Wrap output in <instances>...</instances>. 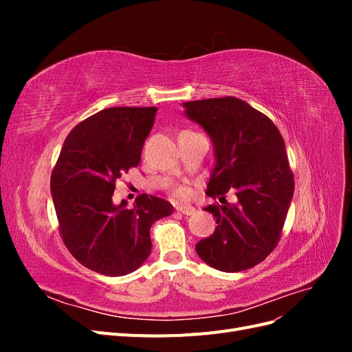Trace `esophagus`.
Instances as JSON below:
<instances>
[{"mask_svg":"<svg viewBox=\"0 0 352 352\" xmlns=\"http://www.w3.org/2000/svg\"><path fill=\"white\" fill-rule=\"evenodd\" d=\"M176 210L179 212H182V214H185V216H192L195 212V208L192 206H188V204H179L176 207Z\"/></svg>","mask_w":352,"mask_h":352,"instance_id":"1","label":"esophagus"}]
</instances>
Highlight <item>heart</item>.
<instances>
[{
    "label": "heart",
    "mask_w": 352,
    "mask_h": 352,
    "mask_svg": "<svg viewBox=\"0 0 352 352\" xmlns=\"http://www.w3.org/2000/svg\"><path fill=\"white\" fill-rule=\"evenodd\" d=\"M173 194L177 197V198H185L188 195V188L186 186H176L173 189Z\"/></svg>",
    "instance_id": "1"
}]
</instances>
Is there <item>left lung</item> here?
Masks as SVG:
<instances>
[{"instance_id": "obj_1", "label": "left lung", "mask_w": 352, "mask_h": 352, "mask_svg": "<svg viewBox=\"0 0 352 352\" xmlns=\"http://www.w3.org/2000/svg\"><path fill=\"white\" fill-rule=\"evenodd\" d=\"M184 107L214 144L207 195L221 202L204 208L217 226L195 245L197 254L220 272L251 269L279 243L294 195L283 138L267 116L235 97L189 101ZM229 190L236 205L226 201Z\"/></svg>"}]
</instances>
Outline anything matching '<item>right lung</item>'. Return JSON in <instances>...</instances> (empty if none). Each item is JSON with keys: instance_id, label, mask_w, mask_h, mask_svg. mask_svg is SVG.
I'll use <instances>...</instances> for the list:
<instances>
[{"instance_id": "add662e5", "label": "right lung", "mask_w": 352, "mask_h": 352, "mask_svg": "<svg viewBox=\"0 0 352 352\" xmlns=\"http://www.w3.org/2000/svg\"><path fill=\"white\" fill-rule=\"evenodd\" d=\"M155 107H111L67 135L51 173L58 230L82 265L105 276L132 273L151 252L153 223L173 212L163 198L142 194L133 208L113 204L116 180L141 162Z\"/></svg>"}]
</instances>
